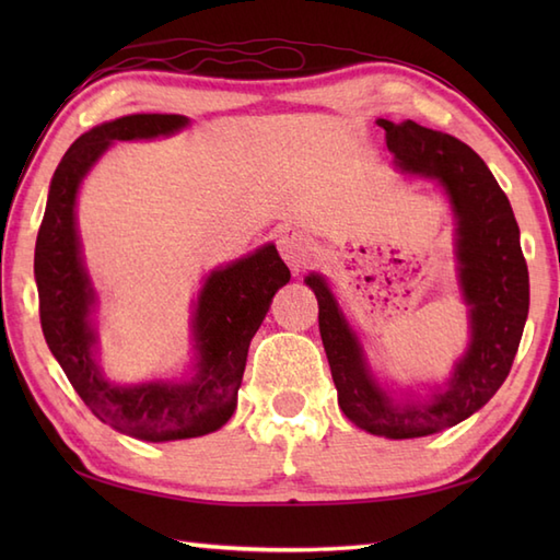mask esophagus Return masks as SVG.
<instances>
[{"mask_svg": "<svg viewBox=\"0 0 560 560\" xmlns=\"http://www.w3.org/2000/svg\"><path fill=\"white\" fill-rule=\"evenodd\" d=\"M273 243H277L281 257L287 259V265L299 271L311 261V237L301 229V225H281V229L273 233Z\"/></svg>", "mask_w": 560, "mask_h": 560, "instance_id": "obj_1", "label": "esophagus"}]
</instances>
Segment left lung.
<instances>
[{
	"mask_svg": "<svg viewBox=\"0 0 560 560\" xmlns=\"http://www.w3.org/2000/svg\"><path fill=\"white\" fill-rule=\"evenodd\" d=\"M377 125L385 129L387 149L401 171L435 177L447 189L457 217L459 281L471 305V347L447 389L431 401L397 407L368 373L359 341L325 279L311 273L305 283L317 295L319 337L341 411L368 433L401 440L431 435L469 419L505 383L529 313V271L515 213L477 151L413 120Z\"/></svg>",
	"mask_w": 560,
	"mask_h": 560,
	"instance_id": "8db88e82",
	"label": "left lung"
}]
</instances>
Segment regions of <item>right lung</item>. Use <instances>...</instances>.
<instances>
[{
	"mask_svg": "<svg viewBox=\"0 0 560 560\" xmlns=\"http://www.w3.org/2000/svg\"><path fill=\"white\" fill-rule=\"evenodd\" d=\"M185 125L183 115H127L81 135L52 175L35 241L33 267L47 347L93 416L115 431L151 443L207 435L231 419L249 341L265 319L273 293L291 279L273 245L211 271L195 311L199 361L192 383L122 387L103 380L93 361L96 335L89 323L93 289L79 255L77 189L113 141L173 135Z\"/></svg>",
	"mask_w": 560,
	"mask_h": 560,
	"instance_id": "1",
	"label": "right lung"
}]
</instances>
